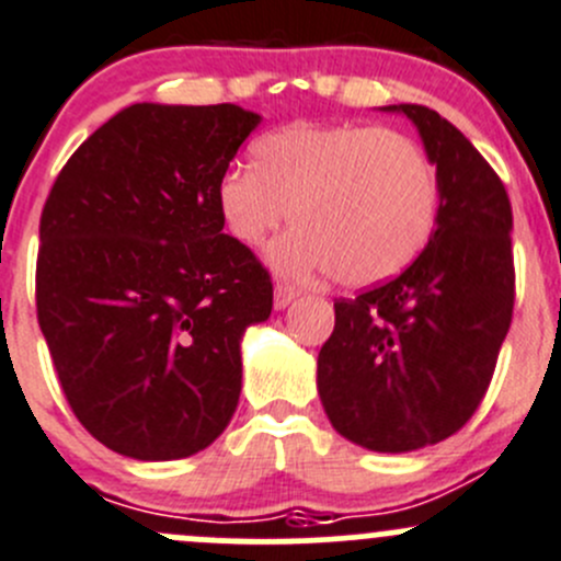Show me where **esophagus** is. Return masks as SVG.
<instances>
[{"mask_svg": "<svg viewBox=\"0 0 561 561\" xmlns=\"http://www.w3.org/2000/svg\"><path fill=\"white\" fill-rule=\"evenodd\" d=\"M297 297H299L297 288L288 286V283H278V286H275V310L288 308V305H291Z\"/></svg>", "mask_w": 561, "mask_h": 561, "instance_id": "esophagus-1", "label": "esophagus"}]
</instances>
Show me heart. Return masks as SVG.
Listing matches in <instances>:
<instances>
[{"instance_id":"1","label":"heart","mask_w":561,"mask_h":561,"mask_svg":"<svg viewBox=\"0 0 561 561\" xmlns=\"http://www.w3.org/2000/svg\"><path fill=\"white\" fill-rule=\"evenodd\" d=\"M253 169L218 182V209L240 245L259 248L288 220L299 226L270 251L283 275L330 273L368 288L409 267L436 226L439 174L414 138L370 125H297L253 144Z\"/></svg>"}]
</instances>
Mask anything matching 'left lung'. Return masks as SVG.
<instances>
[{"label":"left lung","mask_w":561,"mask_h":561,"mask_svg":"<svg viewBox=\"0 0 561 561\" xmlns=\"http://www.w3.org/2000/svg\"><path fill=\"white\" fill-rule=\"evenodd\" d=\"M403 114L439 174L428 245L385 286L335 302L316 387L332 428L374 453H412L467 425L513 319V209L456 125L425 105Z\"/></svg>","instance_id":"obj_1"}]
</instances>
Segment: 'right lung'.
I'll list each match as a JSON object with an SVG mask.
<instances>
[{
    "label": "right lung",
    "instance_id": "add662e5",
    "mask_svg": "<svg viewBox=\"0 0 561 561\" xmlns=\"http://www.w3.org/2000/svg\"><path fill=\"white\" fill-rule=\"evenodd\" d=\"M262 116L133 103L59 171L41 218L37 321L87 431L119 456L213 445L242 390V337L273 283L224 234L218 182Z\"/></svg>",
    "mask_w": 561,
    "mask_h": 561
}]
</instances>
